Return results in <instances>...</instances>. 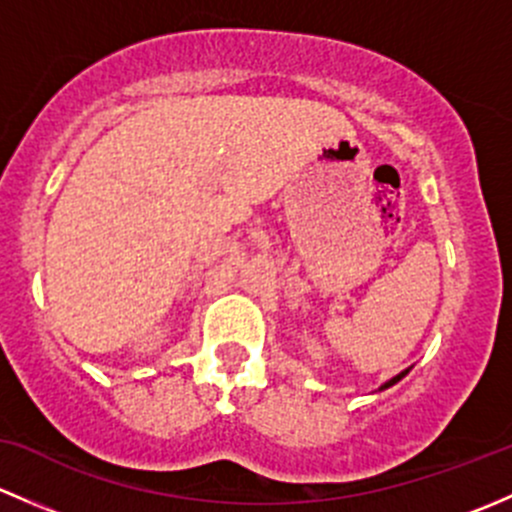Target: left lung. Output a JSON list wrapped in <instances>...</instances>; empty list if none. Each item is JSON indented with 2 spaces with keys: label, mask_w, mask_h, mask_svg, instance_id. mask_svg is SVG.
Segmentation results:
<instances>
[{
  "label": "left lung",
  "mask_w": 512,
  "mask_h": 512,
  "mask_svg": "<svg viewBox=\"0 0 512 512\" xmlns=\"http://www.w3.org/2000/svg\"><path fill=\"white\" fill-rule=\"evenodd\" d=\"M404 374H407V372H402V374H397V377H394V379H389V382H387V384H384V387H392V384H394V382H399V379H402V377H404Z\"/></svg>",
  "instance_id": "1"
}]
</instances>
